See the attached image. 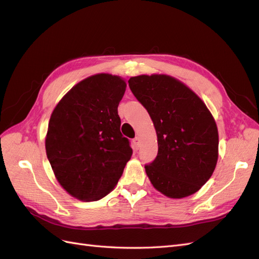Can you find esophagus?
<instances>
[{"label": "esophagus", "instance_id": "1", "mask_svg": "<svg viewBox=\"0 0 259 259\" xmlns=\"http://www.w3.org/2000/svg\"><path fill=\"white\" fill-rule=\"evenodd\" d=\"M133 146H134L136 150H138L139 147H140V140H139L138 137H135L134 139H133Z\"/></svg>", "mask_w": 259, "mask_h": 259}]
</instances>
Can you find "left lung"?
Wrapping results in <instances>:
<instances>
[{
  "mask_svg": "<svg viewBox=\"0 0 259 259\" xmlns=\"http://www.w3.org/2000/svg\"><path fill=\"white\" fill-rule=\"evenodd\" d=\"M128 86L150 115L158 136V154L145 165L151 184L173 199L197 192L218 159L213 115L189 88L171 76H133Z\"/></svg>",
  "mask_w": 259,
  "mask_h": 259,
  "instance_id": "left-lung-1",
  "label": "left lung"
}]
</instances>
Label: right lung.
Returning a JSON list of instances; mask_svg holds the SVG:
<instances>
[{"instance_id": "1", "label": "right lung", "mask_w": 259, "mask_h": 259, "mask_svg": "<svg viewBox=\"0 0 259 259\" xmlns=\"http://www.w3.org/2000/svg\"><path fill=\"white\" fill-rule=\"evenodd\" d=\"M125 89L120 76L92 75L73 86L51 115L46 154L58 183L76 199L106 197L131 159L117 114Z\"/></svg>"}]
</instances>
